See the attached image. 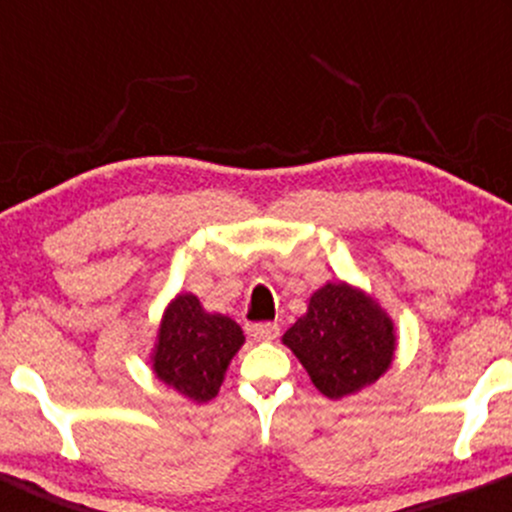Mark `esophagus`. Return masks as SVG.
Returning a JSON list of instances; mask_svg holds the SVG:
<instances>
[{"label": "esophagus", "instance_id": "1", "mask_svg": "<svg viewBox=\"0 0 512 512\" xmlns=\"http://www.w3.org/2000/svg\"><path fill=\"white\" fill-rule=\"evenodd\" d=\"M245 330L257 342H272V339L279 337V325L276 322H250Z\"/></svg>", "mask_w": 512, "mask_h": 512}]
</instances>
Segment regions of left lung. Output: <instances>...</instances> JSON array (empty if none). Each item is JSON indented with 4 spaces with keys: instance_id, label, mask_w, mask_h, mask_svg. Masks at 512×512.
Here are the masks:
<instances>
[{
    "instance_id": "8db88e82",
    "label": "left lung",
    "mask_w": 512,
    "mask_h": 512,
    "mask_svg": "<svg viewBox=\"0 0 512 512\" xmlns=\"http://www.w3.org/2000/svg\"><path fill=\"white\" fill-rule=\"evenodd\" d=\"M284 344L330 399L375 383L395 354V334L383 310L346 284L315 291L308 313L284 334Z\"/></svg>"
}]
</instances>
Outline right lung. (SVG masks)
<instances>
[{
  "mask_svg": "<svg viewBox=\"0 0 512 512\" xmlns=\"http://www.w3.org/2000/svg\"><path fill=\"white\" fill-rule=\"evenodd\" d=\"M243 342L245 334L231 317L204 313L192 293H182L170 303L158 330L154 370L158 380L182 395L207 402L216 397Z\"/></svg>",
  "mask_w": 512,
  "mask_h": 512,
  "instance_id": "right-lung-1",
  "label": "right lung"
}]
</instances>
